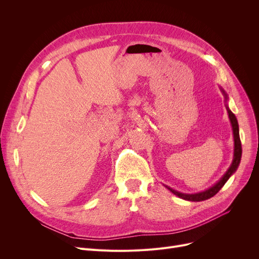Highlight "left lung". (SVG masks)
Instances as JSON below:
<instances>
[{
    "label": "left lung",
    "instance_id": "left-lung-1",
    "mask_svg": "<svg viewBox=\"0 0 259 259\" xmlns=\"http://www.w3.org/2000/svg\"><path fill=\"white\" fill-rule=\"evenodd\" d=\"M221 90L223 92V94L225 95V99L226 102L228 101V94L226 93V91L221 87ZM226 109H227V112L230 118V122H231V126H232V131H233V139H234V152H233V160H232V164L229 167V169L226 171V173L223 175V178L217 182L216 184H214L212 187H210L209 189L205 190V191H201L198 193H194V194H187V193H182L176 191V190L165 186L168 190L175 194L176 196H179L180 198H183L185 200H189V201H202V200H206L209 199L211 197H213L217 192L220 191V190L224 187V185L227 183V181L232 176L235 171L237 170L239 164H240V159H241V143H240V138H239V128H238V121L236 116L234 115V113L230 110L229 106L226 105Z\"/></svg>",
    "mask_w": 259,
    "mask_h": 259
}]
</instances>
